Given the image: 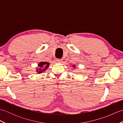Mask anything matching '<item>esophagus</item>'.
Here are the masks:
<instances>
[{
  "instance_id": "34e87169",
  "label": "esophagus",
  "mask_w": 123,
  "mask_h": 123,
  "mask_svg": "<svg viewBox=\"0 0 123 123\" xmlns=\"http://www.w3.org/2000/svg\"><path fill=\"white\" fill-rule=\"evenodd\" d=\"M62 59H57V60H56V61H57V62H58V63H61V62H62Z\"/></svg>"
}]
</instances>
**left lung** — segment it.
Returning <instances> with one entry per match:
<instances>
[{"label":"left lung","mask_w":123,"mask_h":123,"mask_svg":"<svg viewBox=\"0 0 123 123\" xmlns=\"http://www.w3.org/2000/svg\"><path fill=\"white\" fill-rule=\"evenodd\" d=\"M73 67H74V66H73Z\"/></svg>","instance_id":"left-lung-1"}]
</instances>
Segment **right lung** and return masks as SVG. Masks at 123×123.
Returning a JSON list of instances; mask_svg holds the SVG:
<instances>
[{
  "instance_id": "1",
  "label": "right lung",
  "mask_w": 123,
  "mask_h": 123,
  "mask_svg": "<svg viewBox=\"0 0 123 123\" xmlns=\"http://www.w3.org/2000/svg\"><path fill=\"white\" fill-rule=\"evenodd\" d=\"M49 63H48V62H40V63L38 64V67L40 68L37 69V72H38V74H40V73L43 72V71H45L47 69V68L49 67ZM41 67H43V68H41Z\"/></svg>"
}]
</instances>
